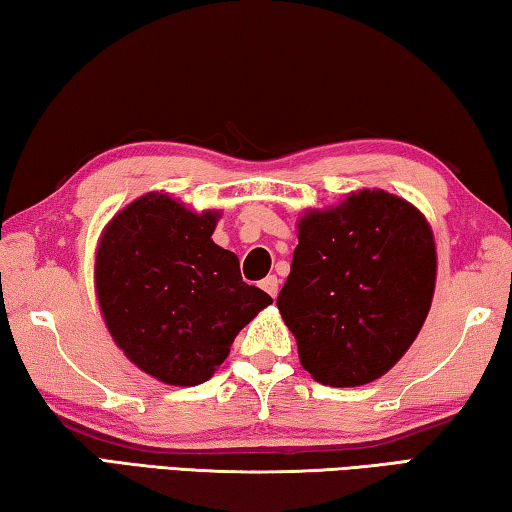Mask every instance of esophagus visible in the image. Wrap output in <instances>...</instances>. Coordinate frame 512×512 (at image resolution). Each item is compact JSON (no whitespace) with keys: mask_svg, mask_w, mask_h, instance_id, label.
<instances>
[{"mask_svg":"<svg viewBox=\"0 0 512 512\" xmlns=\"http://www.w3.org/2000/svg\"><path fill=\"white\" fill-rule=\"evenodd\" d=\"M262 289L268 293L271 298H277V289H280V280L275 275H268L262 280Z\"/></svg>","mask_w":512,"mask_h":512,"instance_id":"34e87169","label":"esophagus"}]
</instances>
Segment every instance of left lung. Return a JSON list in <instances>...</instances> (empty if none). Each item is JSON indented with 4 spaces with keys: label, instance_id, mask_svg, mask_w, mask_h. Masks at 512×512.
I'll return each instance as SVG.
<instances>
[{
    "label": "left lung",
    "instance_id": "1",
    "mask_svg": "<svg viewBox=\"0 0 512 512\" xmlns=\"http://www.w3.org/2000/svg\"><path fill=\"white\" fill-rule=\"evenodd\" d=\"M436 244L404 198L361 189L302 216L277 309L300 363L325 386H361L391 370L429 314Z\"/></svg>",
    "mask_w": 512,
    "mask_h": 512
}]
</instances>
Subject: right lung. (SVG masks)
Listing matches in <instances>:
<instances>
[{"label": "right lung", "instance_id": "right-lung-1", "mask_svg": "<svg viewBox=\"0 0 512 512\" xmlns=\"http://www.w3.org/2000/svg\"><path fill=\"white\" fill-rule=\"evenodd\" d=\"M216 216L151 192L101 237L94 275L103 318L126 357L164 384L210 379L239 329L273 302L212 241Z\"/></svg>", "mask_w": 512, "mask_h": 512}]
</instances>
